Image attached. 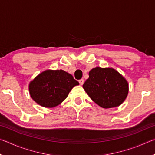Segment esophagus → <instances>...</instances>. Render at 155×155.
I'll list each match as a JSON object with an SVG mask.
<instances>
[{"instance_id": "34e87169", "label": "esophagus", "mask_w": 155, "mask_h": 155, "mask_svg": "<svg viewBox=\"0 0 155 155\" xmlns=\"http://www.w3.org/2000/svg\"><path fill=\"white\" fill-rule=\"evenodd\" d=\"M79 83H80V85H83V83H84V79H81V80H79Z\"/></svg>"}]
</instances>
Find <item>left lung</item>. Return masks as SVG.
Here are the masks:
<instances>
[{
  "instance_id": "1",
  "label": "left lung",
  "mask_w": 155,
  "mask_h": 155,
  "mask_svg": "<svg viewBox=\"0 0 155 155\" xmlns=\"http://www.w3.org/2000/svg\"><path fill=\"white\" fill-rule=\"evenodd\" d=\"M83 87L94 103L104 109L120 106L128 93L127 81L111 68L91 69Z\"/></svg>"
}]
</instances>
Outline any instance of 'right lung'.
<instances>
[{
	"label": "right lung",
	"mask_w": 155,
	"mask_h": 155,
	"mask_svg": "<svg viewBox=\"0 0 155 155\" xmlns=\"http://www.w3.org/2000/svg\"><path fill=\"white\" fill-rule=\"evenodd\" d=\"M79 83L62 70H47L37 76L28 86L31 97L41 107L52 108L61 104Z\"/></svg>",
	"instance_id": "add662e5"
}]
</instances>
